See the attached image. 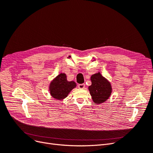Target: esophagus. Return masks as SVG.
I'll list each match as a JSON object with an SVG mask.
<instances>
[{"label": "esophagus", "instance_id": "1", "mask_svg": "<svg viewBox=\"0 0 153 153\" xmlns=\"http://www.w3.org/2000/svg\"><path fill=\"white\" fill-rule=\"evenodd\" d=\"M78 88H79V89H84L85 87V84H78Z\"/></svg>", "mask_w": 153, "mask_h": 153}]
</instances>
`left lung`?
Listing matches in <instances>:
<instances>
[{
    "label": "left lung",
    "mask_w": 153,
    "mask_h": 153,
    "mask_svg": "<svg viewBox=\"0 0 153 153\" xmlns=\"http://www.w3.org/2000/svg\"><path fill=\"white\" fill-rule=\"evenodd\" d=\"M91 80L92 84L89 87V90L94 103L101 104L107 100L112 91L110 83L100 72L92 75Z\"/></svg>",
    "instance_id": "left-lung-1"
}]
</instances>
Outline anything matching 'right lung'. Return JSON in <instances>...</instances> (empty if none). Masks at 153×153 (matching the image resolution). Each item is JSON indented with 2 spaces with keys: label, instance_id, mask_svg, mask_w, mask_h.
<instances>
[{
  "label": "right lung",
  "instance_id": "1",
  "mask_svg": "<svg viewBox=\"0 0 153 153\" xmlns=\"http://www.w3.org/2000/svg\"><path fill=\"white\" fill-rule=\"evenodd\" d=\"M76 86L75 82L68 81L66 74L62 73L51 82L49 91L53 98L62 100L66 98L69 92Z\"/></svg>",
  "mask_w": 153,
  "mask_h": 153
}]
</instances>
